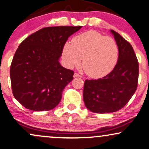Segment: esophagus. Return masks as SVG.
Wrapping results in <instances>:
<instances>
[{
  "label": "esophagus",
  "instance_id": "obj_1",
  "mask_svg": "<svg viewBox=\"0 0 149 149\" xmlns=\"http://www.w3.org/2000/svg\"><path fill=\"white\" fill-rule=\"evenodd\" d=\"M73 77H74V78H81V76H80V75L78 74V73H75L74 74H73Z\"/></svg>",
  "mask_w": 149,
  "mask_h": 149
}]
</instances>
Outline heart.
<instances>
[{
    "instance_id": "obj_1",
    "label": "heart",
    "mask_w": 149,
    "mask_h": 149,
    "mask_svg": "<svg viewBox=\"0 0 149 149\" xmlns=\"http://www.w3.org/2000/svg\"><path fill=\"white\" fill-rule=\"evenodd\" d=\"M63 57L69 68L80 65L91 78L107 76L116 67L119 58V49L113 38L96 31H86L72 39V45L66 42Z\"/></svg>"
}]
</instances>
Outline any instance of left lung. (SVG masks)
<instances>
[{
	"mask_svg": "<svg viewBox=\"0 0 149 149\" xmlns=\"http://www.w3.org/2000/svg\"><path fill=\"white\" fill-rule=\"evenodd\" d=\"M119 49L116 67L104 78L86 80L83 100L86 108L96 113H109L123 108L137 89L139 65L130 43L111 30Z\"/></svg>",
	"mask_w": 149,
	"mask_h": 149,
	"instance_id": "8db88e82",
	"label": "left lung"
}]
</instances>
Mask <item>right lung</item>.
Segmentation results:
<instances>
[{"label":"right lung","instance_id":"obj_1","mask_svg":"<svg viewBox=\"0 0 149 149\" xmlns=\"http://www.w3.org/2000/svg\"><path fill=\"white\" fill-rule=\"evenodd\" d=\"M82 26L42 28L20 43L13 58L10 78L14 96L35 111L54 109L73 72L59 63L64 45Z\"/></svg>","mask_w":149,"mask_h":149}]
</instances>
